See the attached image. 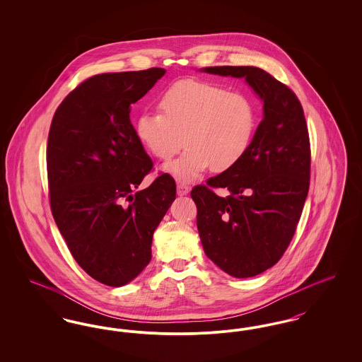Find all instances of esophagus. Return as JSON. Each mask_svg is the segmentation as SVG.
<instances>
[{"instance_id": "34e87169", "label": "esophagus", "mask_w": 362, "mask_h": 362, "mask_svg": "<svg viewBox=\"0 0 362 362\" xmlns=\"http://www.w3.org/2000/svg\"><path fill=\"white\" fill-rule=\"evenodd\" d=\"M189 192V187L185 183H177V195L179 197H183V195H187Z\"/></svg>"}]
</instances>
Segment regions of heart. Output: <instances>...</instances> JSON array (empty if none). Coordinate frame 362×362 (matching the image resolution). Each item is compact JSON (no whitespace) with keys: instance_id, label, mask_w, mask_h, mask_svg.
I'll return each mask as SVG.
<instances>
[{"instance_id":"1","label":"heart","mask_w":362,"mask_h":362,"mask_svg":"<svg viewBox=\"0 0 362 362\" xmlns=\"http://www.w3.org/2000/svg\"><path fill=\"white\" fill-rule=\"evenodd\" d=\"M158 107L161 112L138 115L136 136L158 160H170L187 144L183 155L164 167L183 182L210 167L220 173L236 165L258 126V107L251 96L207 81L175 83L163 92Z\"/></svg>"}]
</instances>
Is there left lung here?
<instances>
[{
    "label": "left lung",
    "instance_id": "1",
    "mask_svg": "<svg viewBox=\"0 0 362 362\" xmlns=\"http://www.w3.org/2000/svg\"><path fill=\"white\" fill-rule=\"evenodd\" d=\"M201 71L244 78L263 103V119L240 161L191 191L207 258L235 278L258 276L286 251L308 195L304 111L293 90L263 69L209 66ZM211 187L230 194L218 197Z\"/></svg>",
    "mask_w": 362,
    "mask_h": 362
}]
</instances>
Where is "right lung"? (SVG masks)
<instances>
[{
    "mask_svg": "<svg viewBox=\"0 0 362 362\" xmlns=\"http://www.w3.org/2000/svg\"><path fill=\"white\" fill-rule=\"evenodd\" d=\"M164 73L152 68L88 78L59 104L49 133L52 217L81 269L114 288L148 266L156 228L176 197L168 173L136 191L153 163L136 136L130 105Z\"/></svg>",
    "mask_w": 362,
    "mask_h": 362,
    "instance_id": "obj_1",
    "label": "right lung"
}]
</instances>
